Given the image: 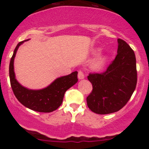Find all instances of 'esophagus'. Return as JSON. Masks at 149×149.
<instances>
[{"label": "esophagus", "instance_id": "obj_1", "mask_svg": "<svg viewBox=\"0 0 149 149\" xmlns=\"http://www.w3.org/2000/svg\"><path fill=\"white\" fill-rule=\"evenodd\" d=\"M84 73L82 70H79V73H78V77L79 79H84Z\"/></svg>", "mask_w": 149, "mask_h": 149}]
</instances>
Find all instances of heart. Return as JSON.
Here are the masks:
<instances>
[{"instance_id": "b5f03b06", "label": "heart", "mask_w": 149, "mask_h": 149, "mask_svg": "<svg viewBox=\"0 0 149 149\" xmlns=\"http://www.w3.org/2000/svg\"><path fill=\"white\" fill-rule=\"evenodd\" d=\"M107 57L106 55H100L97 57L91 64V68L93 70H102L107 62Z\"/></svg>"}]
</instances>
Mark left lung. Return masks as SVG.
Instances as JSON below:
<instances>
[{"label":"left lung","mask_w":149,"mask_h":149,"mask_svg":"<svg viewBox=\"0 0 149 149\" xmlns=\"http://www.w3.org/2000/svg\"><path fill=\"white\" fill-rule=\"evenodd\" d=\"M118 54L107 70L88 76L93 89L86 97V102L94 113L106 115L118 112L136 89L137 70L134 51L124 40L118 39Z\"/></svg>","instance_id":"1"}]
</instances>
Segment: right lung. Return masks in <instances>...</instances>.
Returning a JSON list of instances; mask_svg holds the SVG:
<instances>
[{
  "mask_svg": "<svg viewBox=\"0 0 149 149\" xmlns=\"http://www.w3.org/2000/svg\"><path fill=\"white\" fill-rule=\"evenodd\" d=\"M24 41L20 42L13 51L9 65L10 86L15 97L24 106L40 112H51L58 109L63 102L64 94L68 88L77 83V71L55 79L50 85L40 90H31L21 85L15 77L13 61L19 47Z\"/></svg>",
  "mask_w": 149,
  "mask_h": 149,
  "instance_id": "right-lung-1",
  "label": "right lung"
}]
</instances>
